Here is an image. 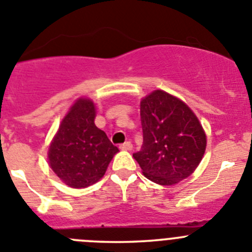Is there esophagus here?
I'll return each mask as SVG.
<instances>
[{
	"label": "esophagus",
	"mask_w": 252,
	"mask_h": 252,
	"mask_svg": "<svg viewBox=\"0 0 252 252\" xmlns=\"http://www.w3.org/2000/svg\"><path fill=\"white\" fill-rule=\"evenodd\" d=\"M121 148L122 150H131V148H133V144H131L130 142H126L123 143V144H121Z\"/></svg>",
	"instance_id": "34e87169"
}]
</instances>
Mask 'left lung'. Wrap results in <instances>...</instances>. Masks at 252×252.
I'll list each match as a JSON object with an SVG mask.
<instances>
[{
  "label": "left lung",
  "instance_id": "1",
  "mask_svg": "<svg viewBox=\"0 0 252 252\" xmlns=\"http://www.w3.org/2000/svg\"><path fill=\"white\" fill-rule=\"evenodd\" d=\"M143 145L134 159L143 174L160 185L191 175L203 159L206 135L196 115L178 98L154 91L140 102Z\"/></svg>",
  "mask_w": 252,
  "mask_h": 252
}]
</instances>
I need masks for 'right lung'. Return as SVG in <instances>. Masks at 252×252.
Instances as JSON below:
<instances>
[{
	"label": "right lung",
	"mask_w": 252,
	"mask_h": 252,
	"mask_svg": "<svg viewBox=\"0 0 252 252\" xmlns=\"http://www.w3.org/2000/svg\"><path fill=\"white\" fill-rule=\"evenodd\" d=\"M92 100H77L60 126L48 152L52 170L70 188H87L104 175L118 148L94 124Z\"/></svg>",
	"instance_id": "right-lung-1"
}]
</instances>
